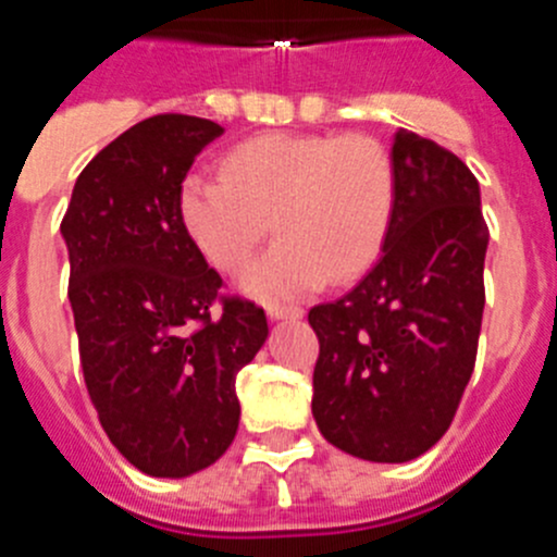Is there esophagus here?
I'll use <instances>...</instances> for the list:
<instances>
[{"label":"esophagus","mask_w":557,"mask_h":557,"mask_svg":"<svg viewBox=\"0 0 557 557\" xmlns=\"http://www.w3.org/2000/svg\"><path fill=\"white\" fill-rule=\"evenodd\" d=\"M268 314L273 321H298L304 314L301 307H287V304H268Z\"/></svg>","instance_id":"esophagus-1"}]
</instances>
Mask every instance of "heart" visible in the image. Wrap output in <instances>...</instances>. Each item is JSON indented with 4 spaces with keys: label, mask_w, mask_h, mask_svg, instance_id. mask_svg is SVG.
<instances>
[{
    "label": "heart",
    "mask_w": 557,
    "mask_h": 557,
    "mask_svg": "<svg viewBox=\"0 0 557 557\" xmlns=\"http://www.w3.org/2000/svg\"><path fill=\"white\" fill-rule=\"evenodd\" d=\"M220 172L181 184V223L220 273H243L270 228L282 234L245 275L259 298L309 293L326 278L351 282L385 248L396 172L371 136L264 133L225 152Z\"/></svg>",
    "instance_id": "obj_1"
}]
</instances>
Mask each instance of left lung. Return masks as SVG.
Returning a JSON list of instances; mask_svg holds the SVG:
<instances>
[{
  "label": "left lung",
  "mask_w": 557,
  "mask_h": 557,
  "mask_svg": "<svg viewBox=\"0 0 557 557\" xmlns=\"http://www.w3.org/2000/svg\"><path fill=\"white\" fill-rule=\"evenodd\" d=\"M396 211L371 273L309 309L321 351L312 416L329 444L373 462L424 455L455 421L485 307L480 184L412 131L393 141Z\"/></svg>",
  "instance_id": "obj_1"
}]
</instances>
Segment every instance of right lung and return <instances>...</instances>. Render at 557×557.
I'll use <instances>...</instances> for the list:
<instances>
[{
	"label": "right lung",
	"mask_w": 557,
	"mask_h": 557,
	"mask_svg": "<svg viewBox=\"0 0 557 557\" xmlns=\"http://www.w3.org/2000/svg\"><path fill=\"white\" fill-rule=\"evenodd\" d=\"M220 133L186 113L141 120L88 161L61 220L88 398L150 476L223 457L239 426L236 373L268 339L264 309L220 293L178 214L186 172Z\"/></svg>",
	"instance_id": "right-lung-1"
}]
</instances>
